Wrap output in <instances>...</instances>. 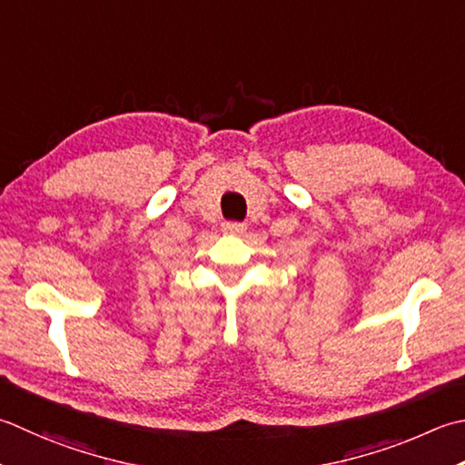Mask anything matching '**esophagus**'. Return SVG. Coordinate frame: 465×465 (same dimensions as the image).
Here are the masks:
<instances>
[{
	"instance_id": "34e87169",
	"label": "esophagus",
	"mask_w": 465,
	"mask_h": 465,
	"mask_svg": "<svg viewBox=\"0 0 465 465\" xmlns=\"http://www.w3.org/2000/svg\"><path fill=\"white\" fill-rule=\"evenodd\" d=\"M245 230H248V227H245V225L240 223V222H227V223H223V232H225V233L242 235V233H245Z\"/></svg>"
}]
</instances>
